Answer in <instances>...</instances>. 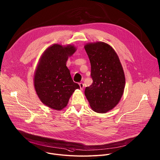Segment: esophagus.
Listing matches in <instances>:
<instances>
[{
	"mask_svg": "<svg viewBox=\"0 0 160 160\" xmlns=\"http://www.w3.org/2000/svg\"><path fill=\"white\" fill-rule=\"evenodd\" d=\"M79 85H80V89H81L82 90H83V87H84V85H83V83L81 82V83H79Z\"/></svg>",
	"mask_w": 160,
	"mask_h": 160,
	"instance_id": "34e87169",
	"label": "esophagus"
}]
</instances>
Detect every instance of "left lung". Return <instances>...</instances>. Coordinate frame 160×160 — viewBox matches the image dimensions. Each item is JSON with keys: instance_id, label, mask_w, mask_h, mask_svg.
<instances>
[{"instance_id": "8db88e82", "label": "left lung", "mask_w": 160, "mask_h": 160, "mask_svg": "<svg viewBox=\"0 0 160 160\" xmlns=\"http://www.w3.org/2000/svg\"><path fill=\"white\" fill-rule=\"evenodd\" d=\"M91 64L92 84L85 95L95 112L106 113L120 102L125 89V77L118 56L108 44L97 42L85 45Z\"/></svg>"}]
</instances>
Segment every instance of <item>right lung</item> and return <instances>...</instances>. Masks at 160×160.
<instances>
[{
  "label": "right lung",
  "instance_id": "obj_1",
  "mask_svg": "<svg viewBox=\"0 0 160 160\" xmlns=\"http://www.w3.org/2000/svg\"><path fill=\"white\" fill-rule=\"evenodd\" d=\"M75 51L72 45L53 44L40 58L34 75V87L40 101L50 108H64L74 91L80 88L66 66L68 57Z\"/></svg>",
  "mask_w": 160,
  "mask_h": 160
}]
</instances>
